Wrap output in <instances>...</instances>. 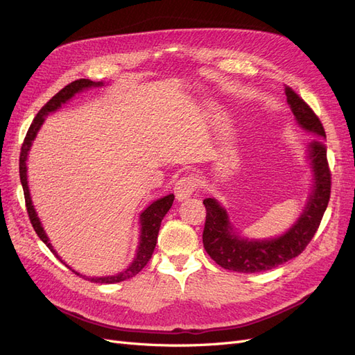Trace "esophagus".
<instances>
[{
  "label": "esophagus",
  "mask_w": 355,
  "mask_h": 355,
  "mask_svg": "<svg viewBox=\"0 0 355 355\" xmlns=\"http://www.w3.org/2000/svg\"><path fill=\"white\" fill-rule=\"evenodd\" d=\"M200 187V179L194 175L180 178L175 184V196L179 201L191 197Z\"/></svg>",
  "instance_id": "34e87169"
}]
</instances>
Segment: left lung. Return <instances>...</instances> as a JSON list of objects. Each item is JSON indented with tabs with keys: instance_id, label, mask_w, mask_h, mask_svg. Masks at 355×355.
I'll return each instance as SVG.
<instances>
[{
	"instance_id": "8db88e82",
	"label": "left lung",
	"mask_w": 355,
	"mask_h": 355,
	"mask_svg": "<svg viewBox=\"0 0 355 355\" xmlns=\"http://www.w3.org/2000/svg\"><path fill=\"white\" fill-rule=\"evenodd\" d=\"M287 102L299 125L318 137H326L324 127L309 105L286 85ZM321 139L308 145V157L314 171V191L297 222L282 237L250 241L235 235L228 213L214 198L202 201L206 206V223L202 244L207 254L219 266L237 272H262L283 265L305 250L315 235L327 209L331 188V173L327 163V148Z\"/></svg>"
}]
</instances>
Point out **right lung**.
<instances>
[{
    "label": "right lung",
    "mask_w": 355,
    "mask_h": 355,
    "mask_svg": "<svg viewBox=\"0 0 355 355\" xmlns=\"http://www.w3.org/2000/svg\"><path fill=\"white\" fill-rule=\"evenodd\" d=\"M99 85H103V83H94V81H90V80H85V78L72 81L71 84L65 85V87H63L59 93L53 96V98L38 111L37 116L34 118V121H32L29 130L25 136L22 149H20L19 175H20V182H22V187H24V196H25L28 216H29V220L32 223V227H34L37 235L41 239V241L44 243L49 247V249L56 254V257H59V256H58L56 250L53 249V245L50 244L49 237L46 235L44 230H42V227H41V222L37 216L35 209H34V206H32L31 196H29V188H28V179H26V158H28V153L31 149L32 141L35 139L41 124L44 123V116L47 114L53 112V111L59 110L62 103H65L67 101H69L75 93H78L84 89L99 87ZM173 200H175L173 194L166 196L163 198L154 201L151 206L142 211V214H141V243H139L135 261L132 262L130 266L127 268L125 271L116 274V275H110V277H84L85 280H89L92 283H101V284H114V283H120V282L128 280V278H132L136 274L141 272L145 268V265L148 263V261L151 259V256H153L154 249H155V244H157V237H158V231H159V227H161V220H163V218L166 216V213L171 207ZM59 259H60V257H59ZM63 263H65V262H63ZM75 274H77V272H75Z\"/></svg>",
    "instance_id": "1"
}]
</instances>
